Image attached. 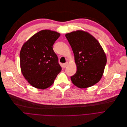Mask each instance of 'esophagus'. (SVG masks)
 I'll return each instance as SVG.
<instances>
[{"label":"esophagus","mask_w":127,"mask_h":127,"mask_svg":"<svg viewBox=\"0 0 127 127\" xmlns=\"http://www.w3.org/2000/svg\"><path fill=\"white\" fill-rule=\"evenodd\" d=\"M67 64H68V63H67V62H66V63H65L64 64H63V67H64V68L66 67V66L67 65Z\"/></svg>","instance_id":"1"}]
</instances>
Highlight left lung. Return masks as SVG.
Masks as SVG:
<instances>
[{
	"label": "left lung",
	"instance_id": "8db88e82",
	"mask_svg": "<svg viewBox=\"0 0 127 127\" xmlns=\"http://www.w3.org/2000/svg\"><path fill=\"white\" fill-rule=\"evenodd\" d=\"M74 54L76 73L71 77L73 84L83 89L90 87L101 79L107 58L98 41L89 33L78 30L65 35Z\"/></svg>",
	"mask_w": 127,
	"mask_h": 127
}]
</instances>
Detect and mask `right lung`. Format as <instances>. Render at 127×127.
Listing matches in <instances>:
<instances>
[{
  "label": "right lung",
  "instance_id": "add662e5",
  "mask_svg": "<svg viewBox=\"0 0 127 127\" xmlns=\"http://www.w3.org/2000/svg\"><path fill=\"white\" fill-rule=\"evenodd\" d=\"M60 34L41 30L27 40L20 52L21 72L28 83L38 89L50 87L62 70L53 45Z\"/></svg>",
  "mask_w": 127,
  "mask_h": 127
}]
</instances>
